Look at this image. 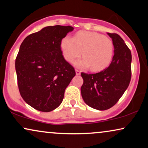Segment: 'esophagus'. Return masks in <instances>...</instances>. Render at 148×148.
<instances>
[{
  "label": "esophagus",
  "mask_w": 148,
  "mask_h": 148,
  "mask_svg": "<svg viewBox=\"0 0 148 148\" xmlns=\"http://www.w3.org/2000/svg\"><path fill=\"white\" fill-rule=\"evenodd\" d=\"M75 72H76V75H79L81 74V71H79L77 69H75Z\"/></svg>",
  "instance_id": "34e87169"
}]
</instances>
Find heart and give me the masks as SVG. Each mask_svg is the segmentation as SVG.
I'll list each match as a JSON object with an SVG mask.
<instances>
[{
	"label": "heart",
	"mask_w": 148,
	"mask_h": 148,
	"mask_svg": "<svg viewBox=\"0 0 148 148\" xmlns=\"http://www.w3.org/2000/svg\"><path fill=\"white\" fill-rule=\"evenodd\" d=\"M64 58L72 62L82 54V59L75 64L79 68H88L94 71L104 69L110 64L114 54V44L110 38L96 32L81 31L74 38L65 36L60 42ZM83 52H82V50Z\"/></svg>",
	"instance_id": "1"
}]
</instances>
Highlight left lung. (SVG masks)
<instances>
[{"label": "left lung", "instance_id": "1", "mask_svg": "<svg viewBox=\"0 0 148 148\" xmlns=\"http://www.w3.org/2000/svg\"><path fill=\"white\" fill-rule=\"evenodd\" d=\"M114 44V56L108 67L97 73H82L83 100L98 110L110 108L128 88L131 77V52L124 40L116 34L107 33Z\"/></svg>", "mask_w": 148, "mask_h": 148}]
</instances>
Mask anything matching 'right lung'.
<instances>
[{"mask_svg": "<svg viewBox=\"0 0 148 148\" xmlns=\"http://www.w3.org/2000/svg\"><path fill=\"white\" fill-rule=\"evenodd\" d=\"M73 29L69 25L47 26L27 36L20 46L15 60L19 90L36 110L47 112L59 106L75 75L60 49L62 39Z\"/></svg>", "mask_w": 148, "mask_h": 148, "instance_id": "add662e5", "label": "right lung"}]
</instances>
